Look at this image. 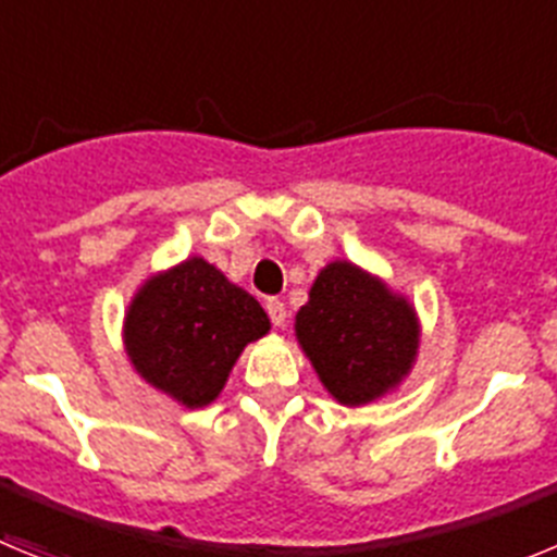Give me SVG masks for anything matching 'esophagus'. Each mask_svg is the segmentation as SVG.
<instances>
[{
    "instance_id": "obj_1",
    "label": "esophagus",
    "mask_w": 557,
    "mask_h": 557,
    "mask_svg": "<svg viewBox=\"0 0 557 557\" xmlns=\"http://www.w3.org/2000/svg\"><path fill=\"white\" fill-rule=\"evenodd\" d=\"M268 314L270 321H273V326H284L287 323V307H284V301H278V298H268Z\"/></svg>"
}]
</instances>
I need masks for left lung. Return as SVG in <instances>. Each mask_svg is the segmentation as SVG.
I'll use <instances>...</instances> for the list:
<instances>
[{
	"instance_id": "left-lung-1",
	"label": "left lung",
	"mask_w": 557,
	"mask_h": 557,
	"mask_svg": "<svg viewBox=\"0 0 557 557\" xmlns=\"http://www.w3.org/2000/svg\"><path fill=\"white\" fill-rule=\"evenodd\" d=\"M295 337L339 405L385 396L410 373L418 318L405 295L351 262L318 273L309 301L295 314Z\"/></svg>"
}]
</instances>
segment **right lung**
I'll return each instance as SVG.
<instances>
[{
  "label": "right lung",
  "mask_w": 557,
  "mask_h": 557,
  "mask_svg": "<svg viewBox=\"0 0 557 557\" xmlns=\"http://www.w3.org/2000/svg\"><path fill=\"white\" fill-rule=\"evenodd\" d=\"M268 332L253 295L191 256L133 295L125 351L145 382L195 410L220 396L243 348Z\"/></svg>",
  "instance_id": "obj_1"
}]
</instances>
